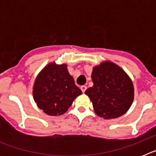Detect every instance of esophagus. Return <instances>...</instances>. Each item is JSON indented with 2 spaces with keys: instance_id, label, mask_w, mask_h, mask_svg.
<instances>
[{
  "instance_id": "1",
  "label": "esophagus",
  "mask_w": 156,
  "mask_h": 156,
  "mask_svg": "<svg viewBox=\"0 0 156 156\" xmlns=\"http://www.w3.org/2000/svg\"><path fill=\"white\" fill-rule=\"evenodd\" d=\"M80 89H81V90H82L83 93H84L85 90H87V87H86V86H82V87H80Z\"/></svg>"
}]
</instances>
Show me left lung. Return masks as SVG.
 Masks as SVG:
<instances>
[{"label":"left lung","instance_id":"left-lung-1","mask_svg":"<svg viewBox=\"0 0 156 156\" xmlns=\"http://www.w3.org/2000/svg\"><path fill=\"white\" fill-rule=\"evenodd\" d=\"M93 87L85 94L90 98L98 115L104 119L121 116L131 106L133 86L122 69L111 62L95 66L91 74Z\"/></svg>","mask_w":156,"mask_h":156}]
</instances>
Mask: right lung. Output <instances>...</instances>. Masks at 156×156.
I'll return each mask as SVG.
<instances>
[{
    "label": "right lung",
    "instance_id": "1",
    "mask_svg": "<svg viewBox=\"0 0 156 156\" xmlns=\"http://www.w3.org/2000/svg\"><path fill=\"white\" fill-rule=\"evenodd\" d=\"M82 91L75 84L66 64L50 63L36 78L34 99L37 106L49 115H62Z\"/></svg>",
    "mask_w": 156,
    "mask_h": 156
}]
</instances>
